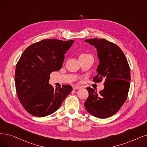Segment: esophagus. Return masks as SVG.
I'll return each mask as SVG.
<instances>
[{
	"label": "esophagus",
	"mask_w": 147,
	"mask_h": 147,
	"mask_svg": "<svg viewBox=\"0 0 147 147\" xmlns=\"http://www.w3.org/2000/svg\"><path fill=\"white\" fill-rule=\"evenodd\" d=\"M73 89H74V90H76V89H78L81 88V87L79 86H78V85H75V86H73Z\"/></svg>",
	"instance_id": "1"
}]
</instances>
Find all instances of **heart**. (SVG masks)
Returning <instances> with one entry per match:
<instances>
[{"label": "heart", "instance_id": "b5f03b06", "mask_svg": "<svg viewBox=\"0 0 147 147\" xmlns=\"http://www.w3.org/2000/svg\"><path fill=\"white\" fill-rule=\"evenodd\" d=\"M88 55V54H82V55Z\"/></svg>", "mask_w": 147, "mask_h": 147}]
</instances>
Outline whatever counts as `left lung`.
<instances>
[{"mask_svg":"<svg viewBox=\"0 0 147 147\" xmlns=\"http://www.w3.org/2000/svg\"><path fill=\"white\" fill-rule=\"evenodd\" d=\"M97 49L100 63L95 83L104 81V89L97 93L87 88L89 97L85 103L86 111L94 117L106 118L115 114L127 100L130 88V71L129 63L121 49L105 39L85 40Z\"/></svg>","mask_w":147,"mask_h":147,"instance_id":"left-lung-1","label":"left lung"}]
</instances>
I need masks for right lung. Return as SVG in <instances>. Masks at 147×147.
Instances as JSON below:
<instances>
[{"mask_svg":"<svg viewBox=\"0 0 147 147\" xmlns=\"http://www.w3.org/2000/svg\"><path fill=\"white\" fill-rule=\"evenodd\" d=\"M73 42L42 40L29 46L22 53L16 68V89L20 103L32 115L44 117L54 113L73 91L69 85L55 89L49 80L51 73L61 68L64 54Z\"/></svg>","mask_w":147,"mask_h":147,"instance_id":"obj_1","label":"right lung"}]
</instances>
